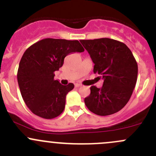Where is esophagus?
Returning <instances> with one entry per match:
<instances>
[{
  "label": "esophagus",
  "mask_w": 156,
  "mask_h": 156,
  "mask_svg": "<svg viewBox=\"0 0 156 156\" xmlns=\"http://www.w3.org/2000/svg\"><path fill=\"white\" fill-rule=\"evenodd\" d=\"M80 86H81V85L78 84V83H76V84H75V87L76 88H79V87H80Z\"/></svg>",
  "instance_id": "1"
}]
</instances>
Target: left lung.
<instances>
[{
	"mask_svg": "<svg viewBox=\"0 0 156 156\" xmlns=\"http://www.w3.org/2000/svg\"><path fill=\"white\" fill-rule=\"evenodd\" d=\"M80 42L95 64L93 72L104 80L101 89L90 87V95L84 99L86 107L100 116L119 112L130 100L136 83L138 66L132 52L124 43L112 38Z\"/></svg>",
	"mask_w": 156,
	"mask_h": 156,
	"instance_id": "obj_1",
	"label": "left lung"
}]
</instances>
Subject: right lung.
Returning <instances> with one entry per match:
<instances>
[{
  "label": "right lung",
  "mask_w": 156,
  "mask_h": 156,
  "mask_svg": "<svg viewBox=\"0 0 156 156\" xmlns=\"http://www.w3.org/2000/svg\"><path fill=\"white\" fill-rule=\"evenodd\" d=\"M83 51L77 40L56 38L40 40L26 49L19 64L17 80L23 98L32 113L44 119L62 113L66 95L74 85H61L54 80L55 72L62 67L67 55Z\"/></svg>",
  "instance_id": "add662e5"
}]
</instances>
